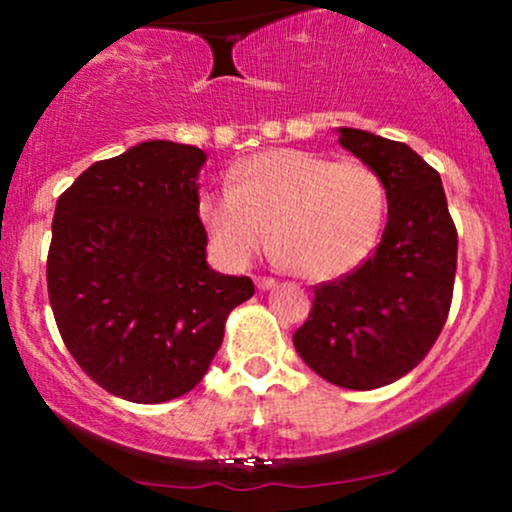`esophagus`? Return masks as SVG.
<instances>
[{
  "label": "esophagus",
  "mask_w": 512,
  "mask_h": 512,
  "mask_svg": "<svg viewBox=\"0 0 512 512\" xmlns=\"http://www.w3.org/2000/svg\"><path fill=\"white\" fill-rule=\"evenodd\" d=\"M255 286L260 291H269V289H274L276 281L272 279V276H255Z\"/></svg>",
  "instance_id": "34e87169"
}]
</instances>
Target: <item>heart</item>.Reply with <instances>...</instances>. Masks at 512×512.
I'll list each match as a JSON object with an SVG mask.
<instances>
[{"instance_id": "1", "label": "heart", "mask_w": 512, "mask_h": 512, "mask_svg": "<svg viewBox=\"0 0 512 512\" xmlns=\"http://www.w3.org/2000/svg\"><path fill=\"white\" fill-rule=\"evenodd\" d=\"M387 192L356 158L334 161L303 149H269L231 170V187L199 202L204 226L231 262L272 243L293 272L327 281L368 260L383 233Z\"/></svg>"}]
</instances>
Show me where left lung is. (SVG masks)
<instances>
[{
	"label": "left lung",
	"instance_id": "8db88e82",
	"mask_svg": "<svg viewBox=\"0 0 512 512\" xmlns=\"http://www.w3.org/2000/svg\"><path fill=\"white\" fill-rule=\"evenodd\" d=\"M339 144L383 180L387 226L361 267L315 286L298 356L327 383L375 390L419 366L452 303L457 231L440 175L407 144L339 127Z\"/></svg>",
	"mask_w": 512,
	"mask_h": 512
}]
</instances>
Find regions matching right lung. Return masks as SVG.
<instances>
[{"instance_id": "1", "label": "right lung", "mask_w": 512, "mask_h": 512, "mask_svg": "<svg viewBox=\"0 0 512 512\" xmlns=\"http://www.w3.org/2000/svg\"><path fill=\"white\" fill-rule=\"evenodd\" d=\"M197 146L154 139L93 163L57 199L48 293L81 370L110 395L161 404L190 392L255 293L207 264Z\"/></svg>"}]
</instances>
